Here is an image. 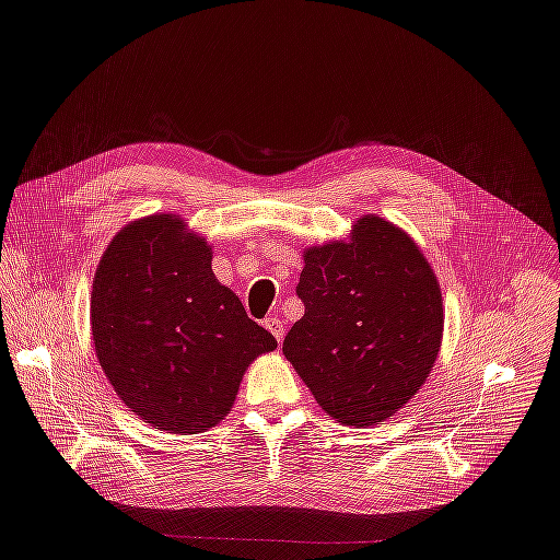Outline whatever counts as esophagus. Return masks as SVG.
Here are the masks:
<instances>
[{"label": "esophagus", "mask_w": 560, "mask_h": 560, "mask_svg": "<svg viewBox=\"0 0 560 560\" xmlns=\"http://www.w3.org/2000/svg\"><path fill=\"white\" fill-rule=\"evenodd\" d=\"M265 329L277 338V343H281V340H283V323L279 318H275V315H272V318H267Z\"/></svg>", "instance_id": "esophagus-1"}]
</instances>
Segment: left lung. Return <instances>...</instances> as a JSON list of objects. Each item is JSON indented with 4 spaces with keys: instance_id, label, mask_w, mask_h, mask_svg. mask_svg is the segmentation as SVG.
<instances>
[{
    "instance_id": "left-lung-1",
    "label": "left lung",
    "mask_w": 560,
    "mask_h": 560,
    "mask_svg": "<svg viewBox=\"0 0 560 560\" xmlns=\"http://www.w3.org/2000/svg\"><path fill=\"white\" fill-rule=\"evenodd\" d=\"M298 295L304 315L283 354L318 405L354 428L398 415L444 336L442 288L415 237L363 214L346 240L304 249Z\"/></svg>"
}]
</instances>
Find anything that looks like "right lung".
<instances>
[{
  "instance_id": "1",
  "label": "right lung",
  "mask_w": 560,
  "mask_h": 560,
  "mask_svg": "<svg viewBox=\"0 0 560 560\" xmlns=\"http://www.w3.org/2000/svg\"><path fill=\"white\" fill-rule=\"evenodd\" d=\"M95 357L116 396L158 430L197 434L235 402L249 363L277 348L212 272V247L180 214L120 229L95 267Z\"/></svg>"
}]
</instances>
